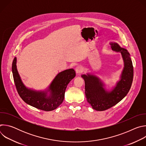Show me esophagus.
Returning a JSON list of instances; mask_svg holds the SVG:
<instances>
[{
	"instance_id": "1",
	"label": "esophagus",
	"mask_w": 146,
	"mask_h": 146,
	"mask_svg": "<svg viewBox=\"0 0 146 146\" xmlns=\"http://www.w3.org/2000/svg\"><path fill=\"white\" fill-rule=\"evenodd\" d=\"M75 70L76 72L77 73H80L81 72H83V68L82 66H77L75 69Z\"/></svg>"
}]
</instances>
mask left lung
I'll list each match as a JSON object with an SVG mask.
<instances>
[{
  "label": "left lung",
  "instance_id": "1",
  "mask_svg": "<svg viewBox=\"0 0 146 146\" xmlns=\"http://www.w3.org/2000/svg\"><path fill=\"white\" fill-rule=\"evenodd\" d=\"M112 49L121 53L124 68L121 80L110 92L103 88V84L99 78L94 75L83 74L81 77L85 81V94L87 102L92 109L97 111H104L111 108L119 102L128 93L133 78V67L128 51L119 47L117 43H112Z\"/></svg>",
  "mask_w": 146,
  "mask_h": 146
}]
</instances>
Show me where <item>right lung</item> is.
Listing matches in <instances>:
<instances>
[{
  "label": "right lung",
  "instance_id": "right-lung-1",
  "mask_svg": "<svg viewBox=\"0 0 146 146\" xmlns=\"http://www.w3.org/2000/svg\"><path fill=\"white\" fill-rule=\"evenodd\" d=\"M17 58L12 64V72L17 92L21 99L28 105L46 111L56 109L63 102L65 90L69 82L76 76L74 69H69L57 74L48 90L36 91L27 88L23 83L17 69ZM50 92L48 96L47 92Z\"/></svg>",
  "mask_w": 146,
  "mask_h": 146
}]
</instances>
